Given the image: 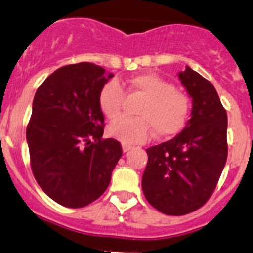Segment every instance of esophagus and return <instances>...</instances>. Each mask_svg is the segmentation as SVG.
<instances>
[{
    "label": "esophagus",
    "instance_id": "obj_1",
    "mask_svg": "<svg viewBox=\"0 0 253 253\" xmlns=\"http://www.w3.org/2000/svg\"><path fill=\"white\" fill-rule=\"evenodd\" d=\"M131 148H132V146H129V144L122 143V151H124L125 153H126V152H128Z\"/></svg>",
    "mask_w": 253,
    "mask_h": 253
}]
</instances>
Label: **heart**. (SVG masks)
I'll return each mask as SVG.
<instances>
[{
	"label": "heart",
	"instance_id": "heart-1",
	"mask_svg": "<svg viewBox=\"0 0 253 253\" xmlns=\"http://www.w3.org/2000/svg\"><path fill=\"white\" fill-rule=\"evenodd\" d=\"M126 90L128 94L143 96V101L134 112L138 117L122 116L109 125L107 133L112 138L125 144L139 143L148 138L151 129L156 136L167 138L184 127L190 112V100L170 82L156 74H138L129 78ZM124 97L119 83H107L99 95L102 114L109 119L119 116Z\"/></svg>",
	"mask_w": 253,
	"mask_h": 253
}]
</instances>
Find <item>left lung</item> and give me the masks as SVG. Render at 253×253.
<instances>
[{"label": "left lung", "mask_w": 253, "mask_h": 253, "mask_svg": "<svg viewBox=\"0 0 253 253\" xmlns=\"http://www.w3.org/2000/svg\"><path fill=\"white\" fill-rule=\"evenodd\" d=\"M178 78L192 97L190 120L173 139L146 149L142 176L147 202L173 216L209 200L227 159V115L214 85L189 67Z\"/></svg>", "instance_id": "8db88e82"}]
</instances>
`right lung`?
Wrapping results in <instances>:
<instances>
[{
    "mask_svg": "<svg viewBox=\"0 0 253 253\" xmlns=\"http://www.w3.org/2000/svg\"><path fill=\"white\" fill-rule=\"evenodd\" d=\"M114 77L91 63L61 67L38 87L27 126L33 175L58 204L83 208L101 197L122 156L120 142L102 139L99 95Z\"/></svg>",
    "mask_w": 253,
    "mask_h": 253,
    "instance_id": "right-lung-1",
    "label": "right lung"
}]
</instances>
